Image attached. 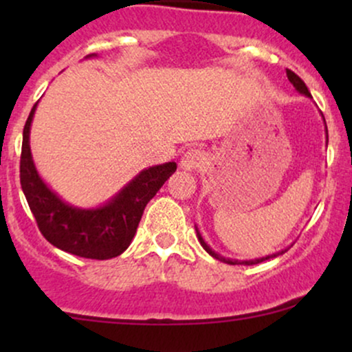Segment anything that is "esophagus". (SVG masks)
Returning <instances> with one entry per match:
<instances>
[{
  "mask_svg": "<svg viewBox=\"0 0 352 352\" xmlns=\"http://www.w3.org/2000/svg\"><path fill=\"white\" fill-rule=\"evenodd\" d=\"M205 162L204 152L199 151V148H190L182 155L180 159V167L185 168V170H195L199 168L201 164Z\"/></svg>",
  "mask_w": 352,
  "mask_h": 352,
  "instance_id": "esophagus-1",
  "label": "esophagus"
}]
</instances>
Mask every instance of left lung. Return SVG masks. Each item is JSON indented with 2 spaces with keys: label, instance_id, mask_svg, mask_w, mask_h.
<instances>
[{
  "label": "left lung",
  "instance_id": "left-lung-1",
  "mask_svg": "<svg viewBox=\"0 0 352 352\" xmlns=\"http://www.w3.org/2000/svg\"><path fill=\"white\" fill-rule=\"evenodd\" d=\"M286 76H288L289 82H292L293 86L296 87V91H300L301 94L306 96V98H311V92L308 91V87H306V84L302 82V79L300 78V76L294 74V72H293L292 69H286ZM322 119H324V117H322ZM324 124H326V122H324ZM326 134H328V129H326ZM197 236H199L200 245L204 246L205 252H207L208 254H212V256L217 258V260L223 261V263H228V265H256V263H261V261H266V260H270V258H274V256H278V254H283V253L286 252V250H283V252H278V253H274V254H268V256H265V258H256V260H246V261L230 260V258H225V256H221V254H218V253L213 252V250L210 248V246H208L207 243H205V240H204V238H201L199 230H197Z\"/></svg>",
  "mask_w": 352,
  "mask_h": 352
}]
</instances>
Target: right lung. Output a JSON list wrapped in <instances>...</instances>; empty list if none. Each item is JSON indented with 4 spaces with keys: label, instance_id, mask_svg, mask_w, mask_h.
Segmentation results:
<instances>
[{
    "label": "right lung",
    "instance_id": "obj_1",
    "mask_svg": "<svg viewBox=\"0 0 352 352\" xmlns=\"http://www.w3.org/2000/svg\"><path fill=\"white\" fill-rule=\"evenodd\" d=\"M36 106L38 102L31 109L23 129L19 179L39 232L56 248L76 256L91 260L119 256L131 245L145 205L177 170V164L167 162L145 168L102 207H72L44 184L34 167L30 147V129Z\"/></svg>",
    "mask_w": 352,
    "mask_h": 352
}]
</instances>
